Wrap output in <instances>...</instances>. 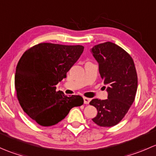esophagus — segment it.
<instances>
[{"mask_svg": "<svg viewBox=\"0 0 156 156\" xmlns=\"http://www.w3.org/2000/svg\"><path fill=\"white\" fill-rule=\"evenodd\" d=\"M90 101V99L87 98V97H84V104H89Z\"/></svg>", "mask_w": 156, "mask_h": 156, "instance_id": "34e87169", "label": "esophagus"}]
</instances>
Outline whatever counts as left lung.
<instances>
[{"mask_svg":"<svg viewBox=\"0 0 156 156\" xmlns=\"http://www.w3.org/2000/svg\"><path fill=\"white\" fill-rule=\"evenodd\" d=\"M90 51L98 62L102 79L108 85V99L90 102L97 109L92 120L100 127H112L122 120L134 101L137 90L134 62L124 49L109 41L95 45Z\"/></svg>","mask_w":156,"mask_h":156,"instance_id":"left-lung-1","label":"left lung"}]
</instances>
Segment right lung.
<instances>
[{
    "label": "right lung",
    "instance_id": "obj_1",
    "mask_svg": "<svg viewBox=\"0 0 156 156\" xmlns=\"http://www.w3.org/2000/svg\"><path fill=\"white\" fill-rule=\"evenodd\" d=\"M84 51L81 45L41 43L26 50L17 64L15 88L23 111L38 125H54L71 108L84 103L81 96L69 97L56 85Z\"/></svg>",
    "mask_w": 156,
    "mask_h": 156
}]
</instances>
